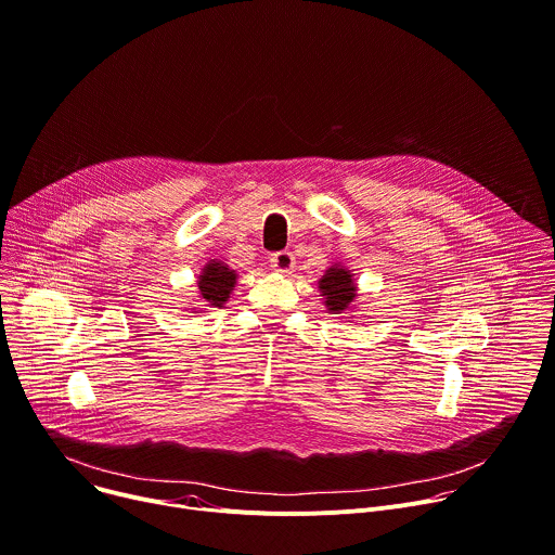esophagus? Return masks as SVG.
I'll list each match as a JSON object with an SVG mask.
<instances>
[{
	"label": "esophagus",
	"mask_w": 555,
	"mask_h": 555,
	"mask_svg": "<svg viewBox=\"0 0 555 555\" xmlns=\"http://www.w3.org/2000/svg\"><path fill=\"white\" fill-rule=\"evenodd\" d=\"M270 266H272V270L279 272V274H289V272L296 268V259H294L292 253L283 250V253H276V255L270 257Z\"/></svg>",
	"instance_id": "1"
}]
</instances>
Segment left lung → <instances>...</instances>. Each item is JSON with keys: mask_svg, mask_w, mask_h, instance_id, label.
<instances>
[{"mask_svg": "<svg viewBox=\"0 0 555 555\" xmlns=\"http://www.w3.org/2000/svg\"><path fill=\"white\" fill-rule=\"evenodd\" d=\"M319 289L327 313H349L358 307V283L347 266L334 263L332 268H327L325 274L319 279Z\"/></svg>", "mask_w": 555, "mask_h": 555, "instance_id": "8db88e82", "label": "left lung"}]
</instances>
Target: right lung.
<instances>
[{
	"instance_id": "1",
	"label": "right lung",
	"mask_w": 555,
	"mask_h": 555,
	"mask_svg": "<svg viewBox=\"0 0 555 555\" xmlns=\"http://www.w3.org/2000/svg\"><path fill=\"white\" fill-rule=\"evenodd\" d=\"M236 279H240L236 270H230L228 263H223L219 259H210L197 276V298L202 305L191 307L193 309L191 313H202V311H206L204 307L221 309L225 305V300L230 298V294L236 285Z\"/></svg>"
}]
</instances>
